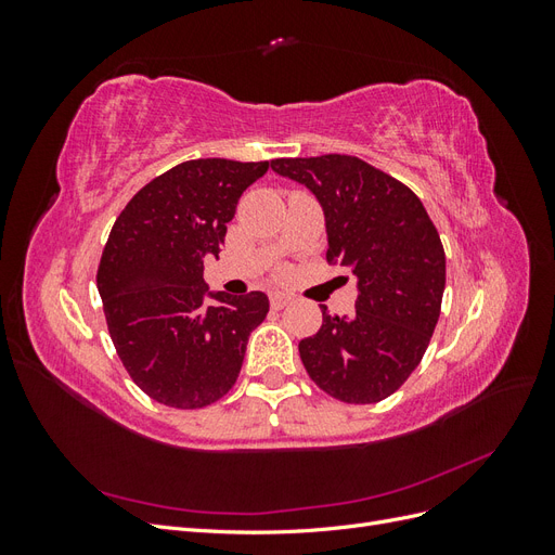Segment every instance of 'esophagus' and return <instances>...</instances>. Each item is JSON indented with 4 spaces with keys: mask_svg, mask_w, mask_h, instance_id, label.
Segmentation results:
<instances>
[{
    "mask_svg": "<svg viewBox=\"0 0 555 555\" xmlns=\"http://www.w3.org/2000/svg\"><path fill=\"white\" fill-rule=\"evenodd\" d=\"M289 304H292V298L287 294H280V292L271 294V308L273 310H282V308H287Z\"/></svg>",
    "mask_w": 555,
    "mask_h": 555,
    "instance_id": "obj_1",
    "label": "esophagus"
}]
</instances>
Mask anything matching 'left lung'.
I'll list each match as a JSON object with an SVG mask.
<instances>
[{"label": "left lung", "instance_id": "obj_1", "mask_svg": "<svg viewBox=\"0 0 555 555\" xmlns=\"http://www.w3.org/2000/svg\"><path fill=\"white\" fill-rule=\"evenodd\" d=\"M271 169L308 188L324 210L328 261L357 278V310L298 343L319 389L367 405L398 391L422 361L440 319L447 261L418 196L349 155L273 159Z\"/></svg>", "mask_w": 555, "mask_h": 555}]
</instances>
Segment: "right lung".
Here are the masks:
<instances>
[{
  "label": "right lung",
  "mask_w": 555,
  "mask_h": 555,
  "mask_svg": "<svg viewBox=\"0 0 555 555\" xmlns=\"http://www.w3.org/2000/svg\"><path fill=\"white\" fill-rule=\"evenodd\" d=\"M268 162L192 159L150 180L117 217L96 287L117 357L162 405L206 408L238 379L249 333L268 296L210 292L204 259H217L238 198Z\"/></svg>",
  "instance_id": "right-lung-1"
}]
</instances>
